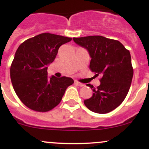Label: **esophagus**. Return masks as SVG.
Returning <instances> with one entry per match:
<instances>
[{"mask_svg":"<svg viewBox=\"0 0 149 149\" xmlns=\"http://www.w3.org/2000/svg\"><path fill=\"white\" fill-rule=\"evenodd\" d=\"M75 84H76L77 86H79V87H83L85 85L83 83H80V82H78V81H75Z\"/></svg>","mask_w":149,"mask_h":149,"instance_id":"obj_1","label":"esophagus"}]
</instances>
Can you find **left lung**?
Here are the masks:
<instances>
[{
    "label": "left lung",
    "mask_w": 149,
    "mask_h": 149,
    "mask_svg": "<svg viewBox=\"0 0 149 149\" xmlns=\"http://www.w3.org/2000/svg\"><path fill=\"white\" fill-rule=\"evenodd\" d=\"M76 43L88 50L91 57L90 69L101 75L100 85L95 88L92 96L84 101L88 109L97 113H107L120 105L127 96L133 71L130 51L118 40L101 36L73 38Z\"/></svg>",
    "instance_id": "obj_1"
}]
</instances>
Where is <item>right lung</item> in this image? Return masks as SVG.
<instances>
[{"label": "right lung", "mask_w": 149, "mask_h": 149, "mask_svg": "<svg viewBox=\"0 0 149 149\" xmlns=\"http://www.w3.org/2000/svg\"><path fill=\"white\" fill-rule=\"evenodd\" d=\"M71 38L43 33L27 39L19 46L10 66V78L17 95L26 107L38 112H47L60 103L71 78H47V64L58 49Z\"/></svg>", "instance_id": "add662e5"}]
</instances>
